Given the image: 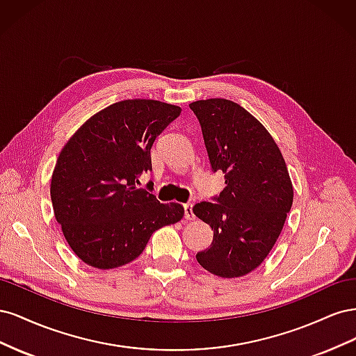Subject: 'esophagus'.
<instances>
[{"mask_svg": "<svg viewBox=\"0 0 356 356\" xmlns=\"http://www.w3.org/2000/svg\"><path fill=\"white\" fill-rule=\"evenodd\" d=\"M184 218H186L187 221L195 220V212H193V204H191V203L184 204Z\"/></svg>", "mask_w": 356, "mask_h": 356, "instance_id": "34e87169", "label": "esophagus"}]
</instances>
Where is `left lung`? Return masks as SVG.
Instances as JSON below:
<instances>
[{"label":"left lung","mask_w":356,"mask_h":356,"mask_svg":"<svg viewBox=\"0 0 356 356\" xmlns=\"http://www.w3.org/2000/svg\"><path fill=\"white\" fill-rule=\"evenodd\" d=\"M190 108L199 118L213 172L225 174L218 203L193 208L213 230L211 246L196 260L215 276L241 277L275 246L293 207V182L275 139L243 106L212 98L191 102Z\"/></svg>","instance_id":"8db88e82"}]
</instances>
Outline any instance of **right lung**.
<instances>
[{
  "label": "right lung",
  "instance_id": "1",
  "mask_svg": "<svg viewBox=\"0 0 356 356\" xmlns=\"http://www.w3.org/2000/svg\"><path fill=\"white\" fill-rule=\"evenodd\" d=\"M179 113V106L154 99L120 101L93 114L63 145L50 197L83 263L102 270L131 263L156 230L184 217L179 203H160L138 187L152 169L154 139Z\"/></svg>",
  "mask_w": 356,
  "mask_h": 356
}]
</instances>
